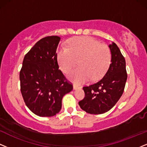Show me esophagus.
I'll return each instance as SVG.
<instances>
[{
    "instance_id": "1",
    "label": "esophagus",
    "mask_w": 147,
    "mask_h": 147,
    "mask_svg": "<svg viewBox=\"0 0 147 147\" xmlns=\"http://www.w3.org/2000/svg\"><path fill=\"white\" fill-rule=\"evenodd\" d=\"M79 88H81V87L79 86V85H76V84L73 85V89H74V90H77V89H79Z\"/></svg>"
}]
</instances>
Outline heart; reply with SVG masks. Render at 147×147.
I'll return each instance as SVG.
<instances>
[{
	"instance_id": "heart-1",
	"label": "heart",
	"mask_w": 147,
	"mask_h": 147,
	"mask_svg": "<svg viewBox=\"0 0 147 147\" xmlns=\"http://www.w3.org/2000/svg\"><path fill=\"white\" fill-rule=\"evenodd\" d=\"M111 58L108 46L90 36L72 38L68 41V47L62 46L57 51L59 66L65 73L70 72L79 60V67L69 74L70 79L77 83L102 77L110 64Z\"/></svg>"
}]
</instances>
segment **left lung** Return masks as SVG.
Here are the masks:
<instances>
[{
	"label": "left lung",
	"instance_id": "8db88e82",
	"mask_svg": "<svg viewBox=\"0 0 147 147\" xmlns=\"http://www.w3.org/2000/svg\"><path fill=\"white\" fill-rule=\"evenodd\" d=\"M111 62L104 77L94 84L83 87L85 98L79 102L81 109L90 114H102L118 102L123 94L127 74L125 57L116 44L109 45Z\"/></svg>",
	"mask_w": 147,
	"mask_h": 147
}]
</instances>
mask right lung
Wrapping results in <instances>:
<instances>
[{
  "label": "right lung",
  "instance_id": "obj_1",
  "mask_svg": "<svg viewBox=\"0 0 147 147\" xmlns=\"http://www.w3.org/2000/svg\"><path fill=\"white\" fill-rule=\"evenodd\" d=\"M60 40L57 36H49L38 40L25 55L20 72L24 102L39 117L60 112L62 98L73 89L59 69L56 50Z\"/></svg>",
  "mask_w": 147,
  "mask_h": 147
}]
</instances>
